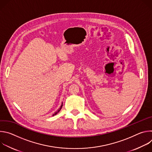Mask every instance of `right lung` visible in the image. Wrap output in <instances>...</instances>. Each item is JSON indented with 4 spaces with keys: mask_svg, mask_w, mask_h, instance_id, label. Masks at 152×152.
Instances as JSON below:
<instances>
[{
    "mask_svg": "<svg viewBox=\"0 0 152 152\" xmlns=\"http://www.w3.org/2000/svg\"><path fill=\"white\" fill-rule=\"evenodd\" d=\"M62 104H61V105L60 107H59V109L58 110V111H57L56 112H55V113L54 114H53V115H55L56 114H58V113H59V111H61V108H62Z\"/></svg>",
    "mask_w": 152,
    "mask_h": 152,
    "instance_id": "add662e5",
    "label": "right lung"
}]
</instances>
